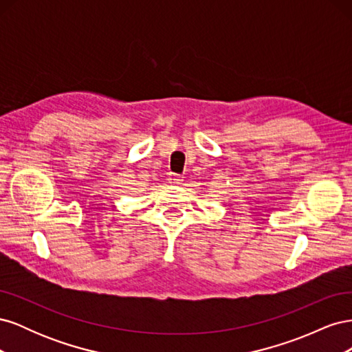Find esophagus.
Instances as JSON below:
<instances>
[{
    "label": "esophagus",
    "mask_w": 352,
    "mask_h": 352,
    "mask_svg": "<svg viewBox=\"0 0 352 352\" xmlns=\"http://www.w3.org/2000/svg\"><path fill=\"white\" fill-rule=\"evenodd\" d=\"M168 184H172V185H180V184H182V179H180V176L172 173V175L168 176Z\"/></svg>",
    "instance_id": "1"
}]
</instances>
